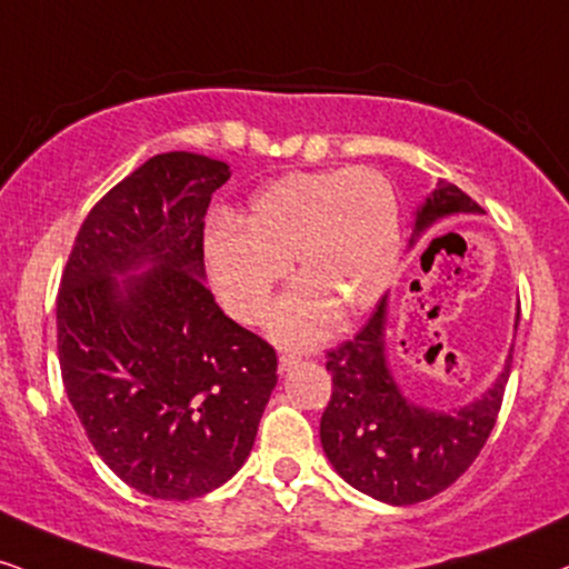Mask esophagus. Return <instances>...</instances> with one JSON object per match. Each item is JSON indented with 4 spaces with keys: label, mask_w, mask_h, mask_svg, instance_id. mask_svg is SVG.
Wrapping results in <instances>:
<instances>
[{
    "label": "esophagus",
    "mask_w": 569,
    "mask_h": 569,
    "mask_svg": "<svg viewBox=\"0 0 569 569\" xmlns=\"http://www.w3.org/2000/svg\"><path fill=\"white\" fill-rule=\"evenodd\" d=\"M297 362H299V359L293 357V355H280V357H278V370H280V372H289Z\"/></svg>",
    "instance_id": "obj_1"
}]
</instances>
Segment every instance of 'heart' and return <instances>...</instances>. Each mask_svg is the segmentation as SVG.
<instances>
[{
  "label": "heart",
  "mask_w": 569,
  "mask_h": 569,
  "mask_svg": "<svg viewBox=\"0 0 569 569\" xmlns=\"http://www.w3.org/2000/svg\"><path fill=\"white\" fill-rule=\"evenodd\" d=\"M239 221L207 231V272L233 318L260 322L293 260L301 283L270 318V336L289 349L318 347L338 312H368L397 276V197L376 170L291 172L257 191Z\"/></svg>",
  "instance_id": "heart-1"
}]
</instances>
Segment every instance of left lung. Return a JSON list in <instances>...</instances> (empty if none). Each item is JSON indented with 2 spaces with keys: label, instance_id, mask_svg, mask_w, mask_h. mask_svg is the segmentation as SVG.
Segmentation results:
<instances>
[{
  "label": "left lung",
  "instance_id": "8db88e82",
  "mask_svg": "<svg viewBox=\"0 0 569 569\" xmlns=\"http://www.w3.org/2000/svg\"><path fill=\"white\" fill-rule=\"evenodd\" d=\"M455 183L441 181L415 210L409 247L436 222L480 214ZM388 297L351 341L328 351L333 393L320 420L322 451L357 491L393 507L417 505L449 488L476 462L499 415L512 355L483 397L455 409H428L405 397L386 355ZM520 320V305H517ZM515 320V328H517Z\"/></svg>",
  "mask_w": 569,
  "mask_h": 569
}]
</instances>
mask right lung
Returning <instances> with one entry per match:
<instances>
[{
  "instance_id": "obj_1",
  "label": "right lung",
  "mask_w": 569,
  "mask_h": 569,
  "mask_svg": "<svg viewBox=\"0 0 569 569\" xmlns=\"http://www.w3.org/2000/svg\"><path fill=\"white\" fill-rule=\"evenodd\" d=\"M228 178L204 154L152 157L97 201L62 272L64 391L97 455L152 499L231 480L278 383L270 343L204 286V214Z\"/></svg>"
}]
</instances>
